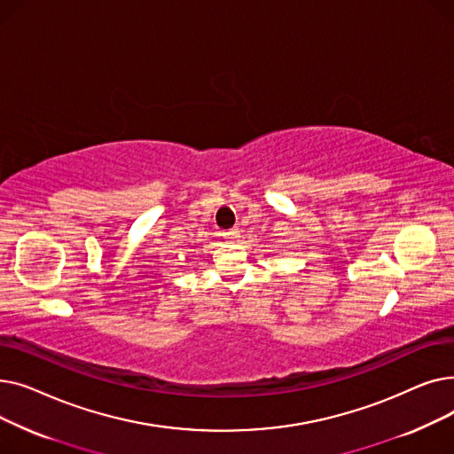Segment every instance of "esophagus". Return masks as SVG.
I'll return each mask as SVG.
<instances>
[{"label": "esophagus", "instance_id": "34e87169", "mask_svg": "<svg viewBox=\"0 0 454 454\" xmlns=\"http://www.w3.org/2000/svg\"><path fill=\"white\" fill-rule=\"evenodd\" d=\"M223 235L226 237V239H239L241 230L235 226V228H231V230H228V231H223Z\"/></svg>", "mask_w": 454, "mask_h": 454}]
</instances>
